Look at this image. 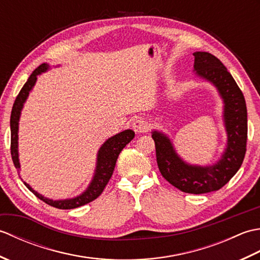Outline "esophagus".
I'll return each instance as SVG.
<instances>
[{"mask_svg": "<svg viewBox=\"0 0 260 260\" xmlns=\"http://www.w3.org/2000/svg\"><path fill=\"white\" fill-rule=\"evenodd\" d=\"M132 126H133V129L136 133H145V132L148 131V127H150L147 120L144 118H136Z\"/></svg>", "mask_w": 260, "mask_h": 260, "instance_id": "obj_1", "label": "esophagus"}]
</instances>
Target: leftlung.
I'll return each instance as SVG.
<instances>
[{
	"label": "left lung",
	"mask_w": 260,
	"mask_h": 260,
	"mask_svg": "<svg viewBox=\"0 0 260 260\" xmlns=\"http://www.w3.org/2000/svg\"><path fill=\"white\" fill-rule=\"evenodd\" d=\"M194 69L218 88L224 101V121L228 147L212 167H191L176 155L167 136L153 132L159 172L176 189L192 194L220 190L238 172L247 151V106L244 93L220 60L209 52H194Z\"/></svg>",
	"instance_id": "left-lung-1"
}]
</instances>
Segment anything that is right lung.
<instances>
[{
  "mask_svg": "<svg viewBox=\"0 0 260 260\" xmlns=\"http://www.w3.org/2000/svg\"><path fill=\"white\" fill-rule=\"evenodd\" d=\"M49 68L47 63H42L39 66V67L33 71L29 79L26 80L25 84L22 87L20 90L19 95L16 96L12 112H11V119H10V125H11V156H12V161L14 163V167L16 169H20V163H19V154H18V127H19V117L22 106H23V103L29 95V91L32 89L33 85L36 84L37 76L39 74L43 73ZM135 133L132 129H126L121 133L110 137L106 142L104 143V145L101 147V150L98 152V158H97V169H96V174L93 176V180L89 187L86 190V192L82 193L81 196L77 197L75 199H70V200H60V201H53L50 199L43 198L41 194H39L33 189L26 184L25 182L23 183L25 186L29 189L33 194L38 197L40 200L46 202L47 204L54 208L62 209V210H68V209H75L84 206V204L89 203L102 194L105 186L107 185L110 178H112L116 161H117V157L121 150L128 144V143L134 139Z\"/></svg>",
  "mask_w": 260,
  "mask_h": 260,
  "instance_id": "obj_1",
  "label": "right lung"
}]
</instances>
